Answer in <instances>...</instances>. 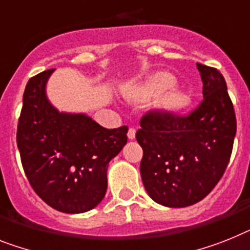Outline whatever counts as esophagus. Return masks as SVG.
<instances>
[{
  "mask_svg": "<svg viewBox=\"0 0 250 250\" xmlns=\"http://www.w3.org/2000/svg\"><path fill=\"white\" fill-rule=\"evenodd\" d=\"M127 138H129L130 140L135 139V129L134 127H130L129 131H127Z\"/></svg>",
  "mask_w": 250,
  "mask_h": 250,
  "instance_id": "obj_1",
  "label": "esophagus"
}]
</instances>
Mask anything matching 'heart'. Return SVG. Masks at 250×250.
I'll return each mask as SVG.
<instances>
[{"label":"heart","instance_id":"1","mask_svg":"<svg viewBox=\"0 0 250 250\" xmlns=\"http://www.w3.org/2000/svg\"><path fill=\"white\" fill-rule=\"evenodd\" d=\"M175 85V78L171 74L156 73L150 75L144 83L139 85H127L125 88V96L137 102H144L153 97L160 96ZM189 104V98L185 93L177 89H171L161 97L158 101V107L166 112H179L187 108Z\"/></svg>","mask_w":250,"mask_h":250}]
</instances>
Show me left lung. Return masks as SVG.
<instances>
[{
  "label": "left lung",
  "instance_id": "left-lung-1",
  "mask_svg": "<svg viewBox=\"0 0 250 250\" xmlns=\"http://www.w3.org/2000/svg\"><path fill=\"white\" fill-rule=\"evenodd\" d=\"M203 101L189 116L149 111L137 140L143 148L140 175L154 202L181 208L207 197L224 175L232 152L236 117L222 74L197 63Z\"/></svg>",
  "mask_w": 250,
  "mask_h": 250
}]
</instances>
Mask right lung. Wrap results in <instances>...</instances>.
Wrapping results in <instances>:
<instances>
[{
	"label": "right lung",
	"mask_w": 250,
	"mask_h": 250,
	"mask_svg": "<svg viewBox=\"0 0 250 250\" xmlns=\"http://www.w3.org/2000/svg\"><path fill=\"white\" fill-rule=\"evenodd\" d=\"M53 71L29 79L16 142L37 194L57 211L83 213L104 198L108 164L126 144L127 126L106 129L84 113L56 110L46 94Z\"/></svg>",
	"instance_id": "right-lung-1"
}]
</instances>
